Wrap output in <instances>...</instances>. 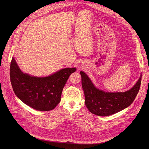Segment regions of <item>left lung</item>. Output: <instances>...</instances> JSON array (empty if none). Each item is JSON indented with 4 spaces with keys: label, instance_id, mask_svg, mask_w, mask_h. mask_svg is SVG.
I'll use <instances>...</instances> for the list:
<instances>
[{
    "label": "left lung",
    "instance_id": "left-lung-1",
    "mask_svg": "<svg viewBox=\"0 0 149 149\" xmlns=\"http://www.w3.org/2000/svg\"><path fill=\"white\" fill-rule=\"evenodd\" d=\"M85 105L92 113L98 116H109L129 106L139 92L141 75L135 86L125 92H106L96 88L88 75L81 71Z\"/></svg>",
    "mask_w": 149,
    "mask_h": 149
}]
</instances>
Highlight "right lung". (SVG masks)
I'll use <instances>...</instances> for the list:
<instances>
[{
	"mask_svg": "<svg viewBox=\"0 0 149 149\" xmlns=\"http://www.w3.org/2000/svg\"><path fill=\"white\" fill-rule=\"evenodd\" d=\"M76 68H65L46 77H36L23 74L14 58L10 64V80L16 96L36 110L54 109L61 100L63 89Z\"/></svg>",
	"mask_w": 149,
	"mask_h": 149,
	"instance_id": "right-lung-1",
	"label": "right lung"
}]
</instances>
